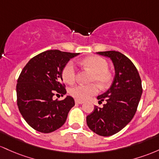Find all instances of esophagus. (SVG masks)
<instances>
[{
	"label": "esophagus",
	"mask_w": 159,
	"mask_h": 159,
	"mask_svg": "<svg viewBox=\"0 0 159 159\" xmlns=\"http://www.w3.org/2000/svg\"><path fill=\"white\" fill-rule=\"evenodd\" d=\"M75 102H76V103H79V104H82V103H84V101H81V100H77V99H76V100H75Z\"/></svg>",
	"instance_id": "esophagus-1"
}]
</instances>
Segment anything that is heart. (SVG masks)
Masks as SVG:
<instances>
[{
	"label": "heart",
	"mask_w": 159,
	"mask_h": 159,
	"mask_svg": "<svg viewBox=\"0 0 159 159\" xmlns=\"http://www.w3.org/2000/svg\"><path fill=\"white\" fill-rule=\"evenodd\" d=\"M83 65L93 72L91 82L97 83L101 88L104 89L111 84L113 80L112 74L108 70L109 64L104 58L93 56L85 58L82 61ZM62 79L68 84H73L76 78V71L73 61L66 64L61 71ZM98 92L97 85H77L70 89L71 96L77 100L88 99Z\"/></svg>",
	"instance_id": "obj_1"
}]
</instances>
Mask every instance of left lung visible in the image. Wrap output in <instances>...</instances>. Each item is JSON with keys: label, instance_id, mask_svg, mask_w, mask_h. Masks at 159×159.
Returning <instances> with one entry per match:
<instances>
[{"label": "left lung", "instance_id": "obj_1", "mask_svg": "<svg viewBox=\"0 0 159 159\" xmlns=\"http://www.w3.org/2000/svg\"><path fill=\"white\" fill-rule=\"evenodd\" d=\"M113 61L115 76L111 86L98 96L103 107L95 106L86 117L89 128L100 136L108 137L120 131L131 121L137 111L143 92L141 79L136 67L122 53L116 51L98 52Z\"/></svg>", "mask_w": 159, "mask_h": 159}]
</instances>
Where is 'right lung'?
I'll return each instance as SVG.
<instances>
[{
	"label": "right lung",
	"instance_id": "obj_1",
	"mask_svg": "<svg viewBox=\"0 0 159 159\" xmlns=\"http://www.w3.org/2000/svg\"><path fill=\"white\" fill-rule=\"evenodd\" d=\"M79 54L47 50L33 57L22 69L17 80V105L26 122L36 131L50 133L65 124L74 100L70 96L62 101L52 98L67 93L62 69Z\"/></svg>",
	"mask_w": 159,
	"mask_h": 159
}]
</instances>
